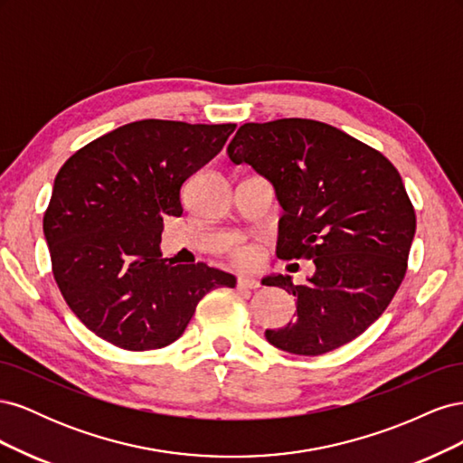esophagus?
<instances>
[{
    "instance_id": "34e87169",
    "label": "esophagus",
    "mask_w": 463,
    "mask_h": 463,
    "mask_svg": "<svg viewBox=\"0 0 463 463\" xmlns=\"http://www.w3.org/2000/svg\"><path fill=\"white\" fill-rule=\"evenodd\" d=\"M237 288H240V289H257V288H260V284H259V279H255V278L240 276V278H237Z\"/></svg>"
}]
</instances>
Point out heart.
<instances>
[{"instance_id":"heart-1","label":"heart","mask_w":463,"mask_h":463,"mask_svg":"<svg viewBox=\"0 0 463 463\" xmlns=\"http://www.w3.org/2000/svg\"><path fill=\"white\" fill-rule=\"evenodd\" d=\"M232 259L235 264L243 266V269H253L260 260V250L255 245H241L233 250Z\"/></svg>"}]
</instances>
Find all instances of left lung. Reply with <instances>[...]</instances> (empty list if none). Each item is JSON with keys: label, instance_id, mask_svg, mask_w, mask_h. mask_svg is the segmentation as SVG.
I'll return each instance as SVG.
<instances>
[{"label": "left lung", "instance_id": "obj_1", "mask_svg": "<svg viewBox=\"0 0 463 463\" xmlns=\"http://www.w3.org/2000/svg\"><path fill=\"white\" fill-rule=\"evenodd\" d=\"M228 154L272 181L284 208L278 257L315 262L307 284L266 279L298 301L296 320L266 330V340L296 355L355 340L386 311L408 270L415 210L394 164L328 123L301 118L245 123Z\"/></svg>", "mask_w": 463, "mask_h": 463}]
</instances>
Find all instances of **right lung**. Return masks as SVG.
<instances>
[{
	"label": "right lung",
	"instance_id": "add662e5",
	"mask_svg": "<svg viewBox=\"0 0 463 463\" xmlns=\"http://www.w3.org/2000/svg\"><path fill=\"white\" fill-rule=\"evenodd\" d=\"M235 123L133 121L79 148L55 175L44 213L52 272L98 338L129 352L174 344L199 301L235 278L162 259L165 216L184 214L185 181L226 145Z\"/></svg>",
	"mask_w": 463,
	"mask_h": 463
}]
</instances>
